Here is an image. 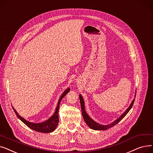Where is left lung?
I'll list each match as a JSON object with an SVG mask.
<instances>
[{
    "instance_id": "1",
    "label": "left lung",
    "mask_w": 153,
    "mask_h": 153,
    "mask_svg": "<svg viewBox=\"0 0 153 153\" xmlns=\"http://www.w3.org/2000/svg\"><path fill=\"white\" fill-rule=\"evenodd\" d=\"M136 96V94L134 95V97ZM79 101H80V104H81V108H82V114H83V117L84 119V121H85L86 124L88 125V126L89 128H90L94 130H106L108 129V128H110L111 127L116 125L118 123L125 117V116L127 114V113L129 111V110H131V108H132L134 101V98L132 102L131 103L130 105L129 106V107L126 109V111L123 113L120 117L116 119L115 121H114L113 122H112L111 123H110V124L106 125H100V123H97L96 121H94L92 118H91L89 115L87 114L86 111H85V102L83 100V98L82 96V94H79Z\"/></svg>"
}]
</instances>
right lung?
Instances as JSON below:
<instances>
[{
    "label": "right lung",
    "mask_w": 153,
    "mask_h": 153,
    "mask_svg": "<svg viewBox=\"0 0 153 153\" xmlns=\"http://www.w3.org/2000/svg\"><path fill=\"white\" fill-rule=\"evenodd\" d=\"M70 88H67L65 90L63 93L62 94V95L60 96L59 101H58V104L56 107L55 111L53 113V114L47 120L43 121L42 123H35L32 122L28 121L24 118L22 117L21 116H20L17 111L13 108L14 111H15L16 115L17 117L20 120L22 121L25 125H26L28 128H30V129L36 131L40 132V133H48L53 131L56 129L58 124H59V109L60 106V103L61 102V101L63 97L70 91Z\"/></svg>",
    "instance_id": "1"
}]
</instances>
